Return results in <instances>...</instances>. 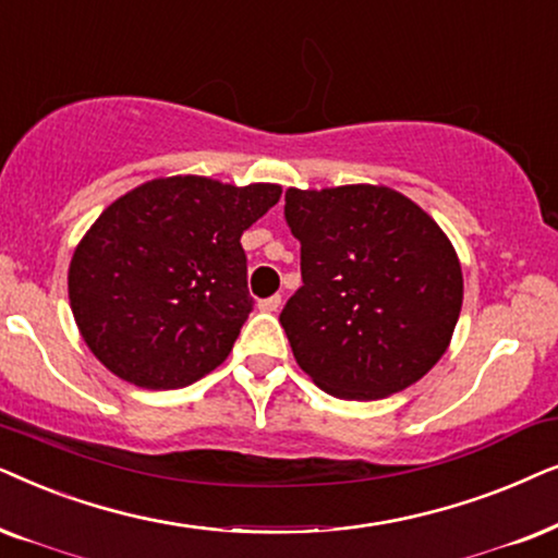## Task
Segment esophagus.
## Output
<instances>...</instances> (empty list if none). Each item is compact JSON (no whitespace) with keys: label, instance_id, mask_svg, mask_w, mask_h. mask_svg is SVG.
Instances as JSON below:
<instances>
[{"label":"esophagus","instance_id":"34e87169","mask_svg":"<svg viewBox=\"0 0 558 558\" xmlns=\"http://www.w3.org/2000/svg\"><path fill=\"white\" fill-rule=\"evenodd\" d=\"M259 311H267V314H272V311L280 308V295H270V299H263L257 303Z\"/></svg>","mask_w":558,"mask_h":558}]
</instances>
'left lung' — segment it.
Returning <instances> with one entry per match:
<instances>
[{"label": "left lung", "mask_w": 558, "mask_h": 558, "mask_svg": "<svg viewBox=\"0 0 558 558\" xmlns=\"http://www.w3.org/2000/svg\"><path fill=\"white\" fill-rule=\"evenodd\" d=\"M303 286L280 324L299 367L333 398L411 388L447 352L464 299L441 227L388 185L286 191Z\"/></svg>", "instance_id": "left-lung-1"}]
</instances>
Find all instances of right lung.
<instances>
[{"label": "right lung", "mask_w": 558, "mask_h": 558, "mask_svg": "<svg viewBox=\"0 0 558 558\" xmlns=\"http://www.w3.org/2000/svg\"><path fill=\"white\" fill-rule=\"evenodd\" d=\"M275 183L155 178L119 196L69 267L76 326L109 373L147 390L202 380L252 311L240 236L280 202Z\"/></svg>", "instance_id": "add662e5"}]
</instances>
